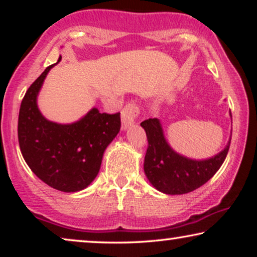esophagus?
I'll return each mask as SVG.
<instances>
[{
    "instance_id": "1",
    "label": "esophagus",
    "mask_w": 257,
    "mask_h": 257,
    "mask_svg": "<svg viewBox=\"0 0 257 257\" xmlns=\"http://www.w3.org/2000/svg\"><path fill=\"white\" fill-rule=\"evenodd\" d=\"M139 114V107L135 103H128L121 111V128L126 130L133 125Z\"/></svg>"
}]
</instances>
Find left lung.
Segmentation results:
<instances>
[{
    "mask_svg": "<svg viewBox=\"0 0 257 257\" xmlns=\"http://www.w3.org/2000/svg\"><path fill=\"white\" fill-rule=\"evenodd\" d=\"M140 125L149 140L144 160L145 175L154 188L165 194H186L201 187L219 171L229 150L230 138L226 147L214 157L191 159L172 149L159 119H147Z\"/></svg>",
    "mask_w": 257,
    "mask_h": 257,
    "instance_id": "1",
    "label": "left lung"
}]
</instances>
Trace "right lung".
<instances>
[{
    "label": "right lung",
    "instance_id": "add662e5",
    "mask_svg": "<svg viewBox=\"0 0 257 257\" xmlns=\"http://www.w3.org/2000/svg\"><path fill=\"white\" fill-rule=\"evenodd\" d=\"M61 59L59 56L28 89L17 131L21 152L36 177L57 191L75 193L96 179L105 150L120 130V113H100L92 107L70 124L48 120L38 108L37 98L45 77Z\"/></svg>",
    "mask_w": 257,
    "mask_h": 257
}]
</instances>
